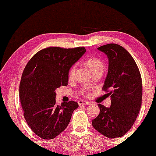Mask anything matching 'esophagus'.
I'll return each instance as SVG.
<instances>
[{"label": "esophagus", "mask_w": 156, "mask_h": 156, "mask_svg": "<svg viewBox=\"0 0 156 156\" xmlns=\"http://www.w3.org/2000/svg\"><path fill=\"white\" fill-rule=\"evenodd\" d=\"M78 104L80 106H81V105H85V104H90V103L89 101H87L80 100V101H78Z\"/></svg>", "instance_id": "obj_1"}]
</instances>
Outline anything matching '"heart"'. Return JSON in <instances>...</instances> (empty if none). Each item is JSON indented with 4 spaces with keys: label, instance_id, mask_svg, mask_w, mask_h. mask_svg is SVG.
I'll list each match as a JSON object with an SVG mask.
<instances>
[{
    "label": "heart",
    "instance_id": "obj_1",
    "mask_svg": "<svg viewBox=\"0 0 156 156\" xmlns=\"http://www.w3.org/2000/svg\"><path fill=\"white\" fill-rule=\"evenodd\" d=\"M84 64L88 68V70L92 73L95 72H102L103 73L104 69V65L100 58L95 57H92L87 58L84 61ZM75 66H73L70 68L68 71V79L69 80H73L75 75Z\"/></svg>",
    "mask_w": 156,
    "mask_h": 156
}]
</instances>
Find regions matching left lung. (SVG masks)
I'll return each instance as SVG.
<instances>
[{"label": "left lung", "mask_w": 156, "mask_h": 156, "mask_svg": "<svg viewBox=\"0 0 156 156\" xmlns=\"http://www.w3.org/2000/svg\"><path fill=\"white\" fill-rule=\"evenodd\" d=\"M98 49L108 58V71L102 90L111 95L109 108L99 104L92 120L96 131L109 138L123 136L133 125L142 105V82L136 61L125 48L110 43Z\"/></svg>", "instance_id": "obj_1"}]
</instances>
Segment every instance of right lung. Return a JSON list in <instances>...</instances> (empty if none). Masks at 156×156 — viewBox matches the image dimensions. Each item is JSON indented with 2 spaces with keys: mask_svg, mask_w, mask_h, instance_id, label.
Instances as JSON below:
<instances>
[{
  "mask_svg": "<svg viewBox=\"0 0 156 156\" xmlns=\"http://www.w3.org/2000/svg\"><path fill=\"white\" fill-rule=\"evenodd\" d=\"M86 52L84 47H48L36 53L22 74L19 98L28 126L44 140L54 139L68 126L76 101L56 103L55 90L68 85V71Z\"/></svg>",
  "mask_w": 156,
  "mask_h": 156,
  "instance_id": "1",
  "label": "right lung"
}]
</instances>
